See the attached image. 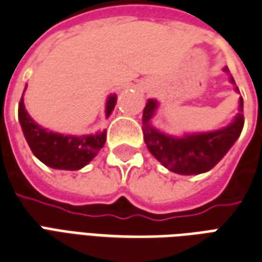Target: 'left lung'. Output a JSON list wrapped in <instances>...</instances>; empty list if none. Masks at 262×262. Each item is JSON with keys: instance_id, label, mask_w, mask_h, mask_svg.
I'll list each match as a JSON object with an SVG mask.
<instances>
[{"instance_id": "8db88e82", "label": "left lung", "mask_w": 262, "mask_h": 262, "mask_svg": "<svg viewBox=\"0 0 262 262\" xmlns=\"http://www.w3.org/2000/svg\"><path fill=\"white\" fill-rule=\"evenodd\" d=\"M225 71H229L227 67ZM231 82H234L231 77ZM157 108V102L150 99L143 111V137L150 153L165 168L182 176H193L213 168L234 144L244 126L243 98H240L238 114L233 123L220 130L188 135L182 139L165 136L150 126V119Z\"/></svg>"}]
</instances>
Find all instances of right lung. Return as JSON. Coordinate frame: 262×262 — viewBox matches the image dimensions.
Returning <instances> with one entry per match:
<instances>
[{"label": "right lung", "mask_w": 262, "mask_h": 262, "mask_svg": "<svg viewBox=\"0 0 262 262\" xmlns=\"http://www.w3.org/2000/svg\"><path fill=\"white\" fill-rule=\"evenodd\" d=\"M116 105V95H111L106 102V118L112 114ZM22 132L32 153L42 161L57 170H80L91 161L103 147L106 130L91 136H64L46 130L36 125L25 111L24 98L18 108Z\"/></svg>", "instance_id": "right-lung-1"}]
</instances>
